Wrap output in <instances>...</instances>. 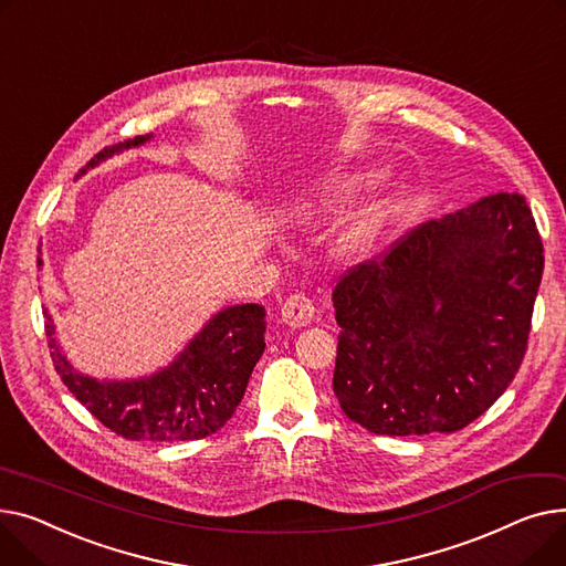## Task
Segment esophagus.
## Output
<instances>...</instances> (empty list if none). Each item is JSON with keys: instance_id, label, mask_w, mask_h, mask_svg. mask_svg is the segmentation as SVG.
Segmentation results:
<instances>
[{"instance_id": "obj_1", "label": "esophagus", "mask_w": 566, "mask_h": 566, "mask_svg": "<svg viewBox=\"0 0 566 566\" xmlns=\"http://www.w3.org/2000/svg\"><path fill=\"white\" fill-rule=\"evenodd\" d=\"M315 317V304L313 298L306 296V294H290L285 298V304L281 306V319L287 324V326H294V328H302V326H308Z\"/></svg>"}]
</instances>
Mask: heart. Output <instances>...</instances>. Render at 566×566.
Here are the masks:
<instances>
[{"label": "heart", "instance_id": "b5f03b06", "mask_svg": "<svg viewBox=\"0 0 566 566\" xmlns=\"http://www.w3.org/2000/svg\"><path fill=\"white\" fill-rule=\"evenodd\" d=\"M386 176L384 169H363L356 174H345L338 178H324L313 182L311 187L292 193L290 201L285 203V210L290 219L304 223L313 221L328 210L338 208L352 198L356 191L379 182ZM390 219V208L384 203H373L356 210L340 228V244L347 251H363L373 247V242L381 235Z\"/></svg>", "mask_w": 566, "mask_h": 566}]
</instances>
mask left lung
<instances>
[{
	"label": "left lung",
	"instance_id": "obj_1",
	"mask_svg": "<svg viewBox=\"0 0 566 566\" xmlns=\"http://www.w3.org/2000/svg\"><path fill=\"white\" fill-rule=\"evenodd\" d=\"M544 272L521 193H491L363 262L334 290V392L373 434H452L518 373Z\"/></svg>",
	"mask_w": 566,
	"mask_h": 566
}]
</instances>
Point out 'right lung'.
I'll use <instances>...</instances> for the list:
<instances>
[{"label":"right lung","instance_id":"1","mask_svg":"<svg viewBox=\"0 0 566 566\" xmlns=\"http://www.w3.org/2000/svg\"><path fill=\"white\" fill-rule=\"evenodd\" d=\"M150 137L99 150L77 178L99 161L144 146ZM264 306H228L212 315L166 368L139 379H97L73 368L54 338L52 315L45 311L50 356L61 381L118 437L153 443L206 439L230 420L264 352Z\"/></svg>","mask_w":566,"mask_h":566}]
</instances>
